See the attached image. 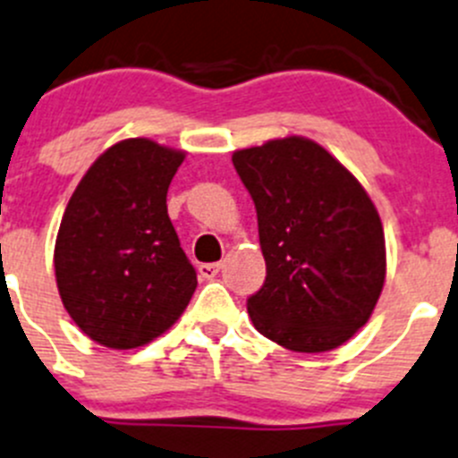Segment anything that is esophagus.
I'll return each mask as SVG.
<instances>
[{
    "mask_svg": "<svg viewBox=\"0 0 458 458\" xmlns=\"http://www.w3.org/2000/svg\"><path fill=\"white\" fill-rule=\"evenodd\" d=\"M220 267H222L220 263H202L198 267V272L202 278H216L217 272H220Z\"/></svg>",
    "mask_w": 458,
    "mask_h": 458,
    "instance_id": "34e87169",
    "label": "esophagus"
}]
</instances>
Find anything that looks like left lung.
<instances>
[{
	"label": "left lung",
	"mask_w": 458,
	"mask_h": 458,
	"mask_svg": "<svg viewBox=\"0 0 458 458\" xmlns=\"http://www.w3.org/2000/svg\"><path fill=\"white\" fill-rule=\"evenodd\" d=\"M267 276L247 299L260 335L297 352L342 346L371 317L386 274L382 220L364 186L306 137L236 150Z\"/></svg>",
	"instance_id": "left-lung-1"
}]
</instances>
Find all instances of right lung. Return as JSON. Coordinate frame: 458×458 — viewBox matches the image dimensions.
Wrapping results in <instances>:
<instances>
[{"label":"right lung","instance_id":"obj_1","mask_svg":"<svg viewBox=\"0 0 458 458\" xmlns=\"http://www.w3.org/2000/svg\"><path fill=\"white\" fill-rule=\"evenodd\" d=\"M184 157L150 139H123L91 164L64 208L55 283L69 317L101 346L152 342L198 287L166 207Z\"/></svg>","mask_w":458,"mask_h":458}]
</instances>
